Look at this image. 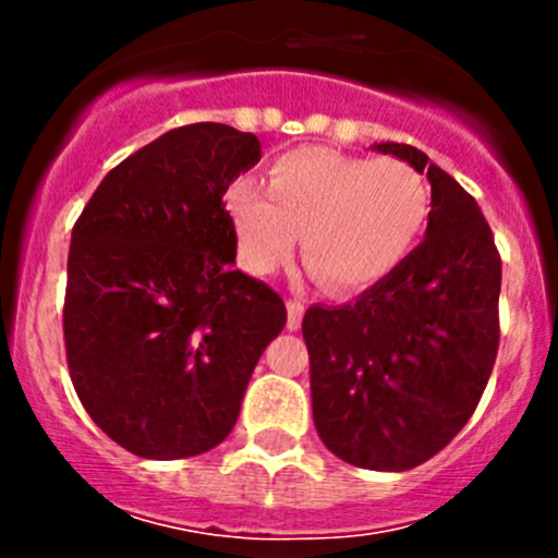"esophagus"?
<instances>
[{
  "mask_svg": "<svg viewBox=\"0 0 558 558\" xmlns=\"http://www.w3.org/2000/svg\"><path fill=\"white\" fill-rule=\"evenodd\" d=\"M286 305H289V324H286V326H289L291 331H296L302 326V315H305V302L289 300Z\"/></svg>",
  "mask_w": 558,
  "mask_h": 558,
  "instance_id": "1",
  "label": "esophagus"
}]
</instances>
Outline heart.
Listing matches in <instances>:
<instances>
[{
    "label": "heart",
    "instance_id": "1",
    "mask_svg": "<svg viewBox=\"0 0 558 558\" xmlns=\"http://www.w3.org/2000/svg\"><path fill=\"white\" fill-rule=\"evenodd\" d=\"M227 210L247 267L272 272L300 234L311 272L348 294L402 267L424 238L432 196L404 161L300 148L269 165L267 196L247 180L234 183Z\"/></svg>",
    "mask_w": 558,
    "mask_h": 558
}]
</instances>
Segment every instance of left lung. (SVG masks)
Wrapping results in <instances>:
<instances>
[{
  "mask_svg": "<svg viewBox=\"0 0 558 558\" xmlns=\"http://www.w3.org/2000/svg\"><path fill=\"white\" fill-rule=\"evenodd\" d=\"M432 183L424 243L356 302L302 318L320 440L364 470L404 472L475 413L499 348L502 258L477 202L413 145L380 143Z\"/></svg>",
  "mask_w": 558,
  "mask_h": 558,
  "instance_id": "left-lung-1",
  "label": "left lung"
}]
</instances>
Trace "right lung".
Here are the masks:
<instances>
[{
	"mask_svg": "<svg viewBox=\"0 0 558 558\" xmlns=\"http://www.w3.org/2000/svg\"><path fill=\"white\" fill-rule=\"evenodd\" d=\"M262 159L227 123L172 129L112 167L72 229L64 345L83 408L143 459L223 442L264 348L286 326L267 283L234 269L229 183Z\"/></svg>",
	"mask_w": 558,
	"mask_h": 558,
	"instance_id": "add662e5",
	"label": "right lung"
}]
</instances>
